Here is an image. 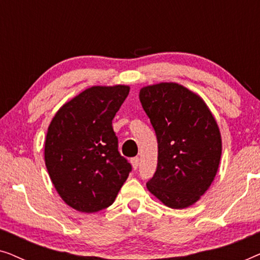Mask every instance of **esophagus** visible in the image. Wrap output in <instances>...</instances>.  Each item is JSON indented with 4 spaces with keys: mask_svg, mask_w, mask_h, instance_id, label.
I'll use <instances>...</instances> for the list:
<instances>
[{
    "mask_svg": "<svg viewBox=\"0 0 260 260\" xmlns=\"http://www.w3.org/2000/svg\"><path fill=\"white\" fill-rule=\"evenodd\" d=\"M131 165H133V168L136 170L138 168V165H140V158L138 157L131 158Z\"/></svg>",
    "mask_w": 260,
    "mask_h": 260,
    "instance_id": "esophagus-1",
    "label": "esophagus"
}]
</instances>
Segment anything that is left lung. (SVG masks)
Masks as SVG:
<instances>
[{
    "mask_svg": "<svg viewBox=\"0 0 260 260\" xmlns=\"http://www.w3.org/2000/svg\"><path fill=\"white\" fill-rule=\"evenodd\" d=\"M140 101L158 144L148 190L170 208L189 207L208 190L219 169L222 143L214 116L200 95L177 83L142 87Z\"/></svg>",
    "mask_w": 260,
    "mask_h": 260,
    "instance_id": "8db88e82",
    "label": "left lung"
}]
</instances>
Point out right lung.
<instances>
[{"label":"right lung","mask_w":260,"mask_h":260,"mask_svg":"<svg viewBox=\"0 0 260 260\" xmlns=\"http://www.w3.org/2000/svg\"><path fill=\"white\" fill-rule=\"evenodd\" d=\"M127 85L91 86L65 103L45 140V165L66 205L83 213L111 206L131 172L118 151L112 119Z\"/></svg>","instance_id":"obj_1"}]
</instances>
